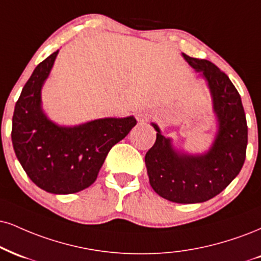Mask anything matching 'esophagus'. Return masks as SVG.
I'll return each mask as SVG.
<instances>
[{"label":"esophagus","instance_id":"34e87169","mask_svg":"<svg viewBox=\"0 0 261 261\" xmlns=\"http://www.w3.org/2000/svg\"><path fill=\"white\" fill-rule=\"evenodd\" d=\"M136 119H137V121L140 122V124H146V122L149 121L150 114H149L148 112H146V111H141V112L137 113Z\"/></svg>","mask_w":261,"mask_h":261}]
</instances>
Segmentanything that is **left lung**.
<instances>
[{
	"mask_svg": "<svg viewBox=\"0 0 261 261\" xmlns=\"http://www.w3.org/2000/svg\"><path fill=\"white\" fill-rule=\"evenodd\" d=\"M182 57L205 81L212 97L216 133L204 153H188L172 144L155 122L156 140L144 156L149 184L174 203H203L222 192L240 174L248 143V127L241 96L225 73L206 59Z\"/></svg>",
	"mask_w": 261,
	"mask_h": 261,
	"instance_id": "left-lung-1",
	"label": "left lung"
}]
</instances>
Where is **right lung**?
I'll use <instances>...</instances> for the list:
<instances>
[{"label":"right lung","instance_id":"add662e5","mask_svg":"<svg viewBox=\"0 0 261 261\" xmlns=\"http://www.w3.org/2000/svg\"><path fill=\"white\" fill-rule=\"evenodd\" d=\"M58 52L37 65L21 90L12 119V143L36 186L53 194H70L96 181L108 152L130 133L136 119L102 118L74 126L52 121L42 108L41 92Z\"/></svg>","mask_w":261,"mask_h":261}]
</instances>
